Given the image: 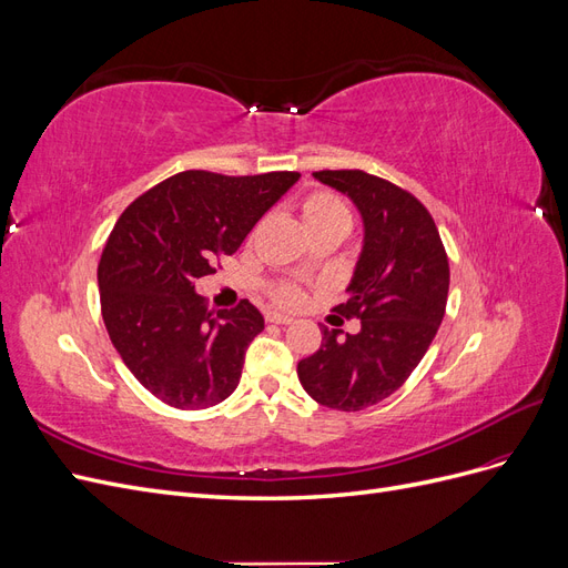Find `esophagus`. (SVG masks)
Masks as SVG:
<instances>
[{
	"mask_svg": "<svg viewBox=\"0 0 568 568\" xmlns=\"http://www.w3.org/2000/svg\"><path fill=\"white\" fill-rule=\"evenodd\" d=\"M265 320L272 322V324H291V322H294V317H288V315H284V313H274V311H270V313L265 315Z\"/></svg>",
	"mask_w": 568,
	"mask_h": 568,
	"instance_id": "esophagus-1",
	"label": "esophagus"
}]
</instances>
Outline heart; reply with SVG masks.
Segmentation results:
<instances>
[{"label": "heart", "mask_w": 568, "mask_h": 568, "mask_svg": "<svg viewBox=\"0 0 568 568\" xmlns=\"http://www.w3.org/2000/svg\"><path fill=\"white\" fill-rule=\"evenodd\" d=\"M301 215L305 227L311 232H320V230H332V227H346L351 225V213L346 209V203H343L336 194L332 192H313L307 194L301 201ZM307 261H303L298 265V270H307ZM274 298L284 305H296L301 301V291L291 284L280 286L274 291Z\"/></svg>", "instance_id": "obj_1"}]
</instances>
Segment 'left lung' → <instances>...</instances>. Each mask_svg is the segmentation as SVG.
<instances>
[{"label": "left lung", "instance_id": "obj_1", "mask_svg": "<svg viewBox=\"0 0 568 568\" xmlns=\"http://www.w3.org/2000/svg\"><path fill=\"white\" fill-rule=\"evenodd\" d=\"M313 175L363 217L348 301L334 307L357 317L359 332L338 338L341 329H324L320 351L298 363V379L320 405L357 412L398 390L432 346L448 303V255L434 217L405 189L363 170Z\"/></svg>", "mask_w": 568, "mask_h": 568}]
</instances>
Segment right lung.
Returning <instances> with one entry per match:
<instances>
[{
	"instance_id": "right-lung-1",
	"label": "right lung",
	"mask_w": 568,
	"mask_h": 568,
	"mask_svg": "<svg viewBox=\"0 0 568 568\" xmlns=\"http://www.w3.org/2000/svg\"><path fill=\"white\" fill-rule=\"evenodd\" d=\"M298 178L184 170L118 217L97 270L101 315L125 367L165 405L213 407L239 386L265 320L248 301L213 317L194 284L242 246Z\"/></svg>"
}]
</instances>
